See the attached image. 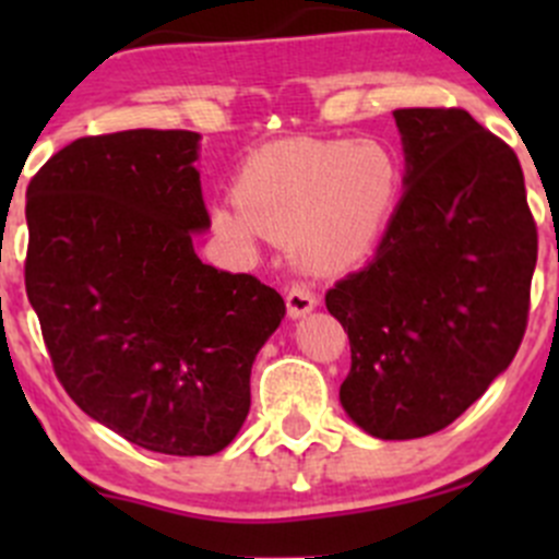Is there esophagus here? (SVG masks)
Instances as JSON below:
<instances>
[{
	"mask_svg": "<svg viewBox=\"0 0 559 559\" xmlns=\"http://www.w3.org/2000/svg\"><path fill=\"white\" fill-rule=\"evenodd\" d=\"M316 306H319V297H316V292L308 284L297 281V284H292L286 289V308H289L292 319H300V316L311 313Z\"/></svg>",
	"mask_w": 559,
	"mask_h": 559,
	"instance_id": "34e87169",
	"label": "esophagus"
}]
</instances>
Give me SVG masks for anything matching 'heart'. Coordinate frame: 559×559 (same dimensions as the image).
<instances>
[{"instance_id": "1", "label": "heart", "mask_w": 559, "mask_h": 559, "mask_svg": "<svg viewBox=\"0 0 559 559\" xmlns=\"http://www.w3.org/2000/svg\"><path fill=\"white\" fill-rule=\"evenodd\" d=\"M400 191V162L381 140L292 138L264 145L235 180V202L213 227L238 246L292 238L316 270L357 262L384 229Z\"/></svg>"}]
</instances>
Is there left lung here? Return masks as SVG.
Wrapping results in <instances>:
<instances>
[{"instance_id":"1","label":"left lung","mask_w":559,"mask_h":559,"mask_svg":"<svg viewBox=\"0 0 559 559\" xmlns=\"http://www.w3.org/2000/svg\"><path fill=\"white\" fill-rule=\"evenodd\" d=\"M405 191L373 259L326 292L348 332L341 405L381 441L432 436L514 359L538 233L514 151L460 107L394 110Z\"/></svg>"}]
</instances>
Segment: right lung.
<instances>
[{"instance_id":"1","label":"right lung","mask_w":559,"mask_h":559,"mask_svg":"<svg viewBox=\"0 0 559 559\" xmlns=\"http://www.w3.org/2000/svg\"><path fill=\"white\" fill-rule=\"evenodd\" d=\"M200 134L81 138L26 189V295L56 379L134 447L207 456L251 408V365L284 319L281 295L202 262L211 227Z\"/></svg>"}]
</instances>
